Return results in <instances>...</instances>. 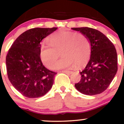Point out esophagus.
Segmentation results:
<instances>
[{"label":"esophagus","mask_w":124,"mask_h":124,"mask_svg":"<svg viewBox=\"0 0 124 124\" xmlns=\"http://www.w3.org/2000/svg\"><path fill=\"white\" fill-rule=\"evenodd\" d=\"M62 73H68V74H71L72 73V71L71 70H62Z\"/></svg>","instance_id":"esophagus-1"}]
</instances>
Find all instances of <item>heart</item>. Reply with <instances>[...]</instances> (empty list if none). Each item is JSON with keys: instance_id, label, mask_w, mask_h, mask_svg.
<instances>
[{"instance_id": "b5f03b06", "label": "heart", "mask_w": 124, "mask_h": 124, "mask_svg": "<svg viewBox=\"0 0 124 124\" xmlns=\"http://www.w3.org/2000/svg\"><path fill=\"white\" fill-rule=\"evenodd\" d=\"M49 44H42L39 49L41 61L49 68H53L62 51L64 57L55 65L60 69L75 66H82L89 61L90 44L83 34L68 30L55 32L49 38Z\"/></svg>"}]
</instances>
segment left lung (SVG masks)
<instances>
[{"mask_svg": "<svg viewBox=\"0 0 124 124\" xmlns=\"http://www.w3.org/2000/svg\"><path fill=\"white\" fill-rule=\"evenodd\" d=\"M89 39L91 47L89 62L79 72L81 79L75 85L85 95L99 94L107 89L118 70L117 54L114 44L100 31L89 27L72 28Z\"/></svg>", "mask_w": 124, "mask_h": 124, "instance_id": "obj_1", "label": "left lung"}]
</instances>
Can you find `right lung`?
Wrapping results in <instances>:
<instances>
[{
    "label": "right lung",
    "instance_id": "obj_1",
    "mask_svg": "<svg viewBox=\"0 0 124 124\" xmlns=\"http://www.w3.org/2000/svg\"><path fill=\"white\" fill-rule=\"evenodd\" d=\"M57 28L28 30L18 37L8 51L6 64L8 80L18 92L26 97L43 96L53 85L56 73L44 66L39 49L42 39Z\"/></svg>",
    "mask_w": 124,
    "mask_h": 124
}]
</instances>
